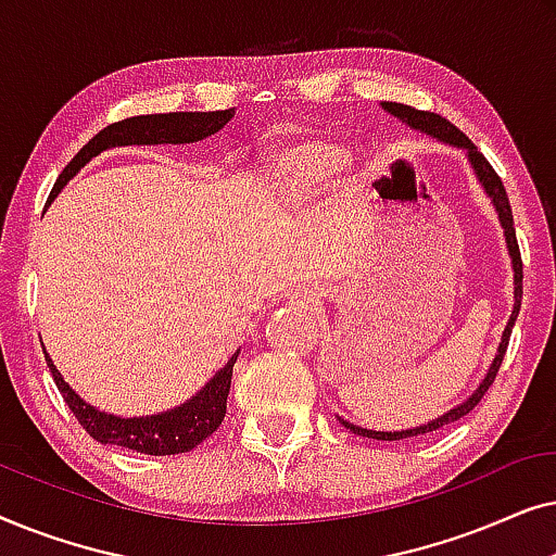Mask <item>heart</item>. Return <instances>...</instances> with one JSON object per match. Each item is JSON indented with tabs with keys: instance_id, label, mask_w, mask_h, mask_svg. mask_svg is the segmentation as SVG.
<instances>
[{
	"instance_id": "heart-1",
	"label": "heart",
	"mask_w": 556,
	"mask_h": 556,
	"mask_svg": "<svg viewBox=\"0 0 556 556\" xmlns=\"http://www.w3.org/2000/svg\"><path fill=\"white\" fill-rule=\"evenodd\" d=\"M349 151L333 141H301L265 159V179L288 197H311L339 177Z\"/></svg>"
}]
</instances>
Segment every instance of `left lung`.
I'll return each mask as SVG.
<instances>
[{
    "instance_id": "obj_1",
    "label": "left lung",
    "mask_w": 556,
    "mask_h": 556,
    "mask_svg": "<svg viewBox=\"0 0 556 556\" xmlns=\"http://www.w3.org/2000/svg\"><path fill=\"white\" fill-rule=\"evenodd\" d=\"M382 109L394 116L402 124L413 128L417 134H425L430 136V139L435 141H443L445 147H455L460 149L463 154H466L470 169H473L478 185L483 187L485 197H489L493 210H496L498 215V223L504 227V240H506V250H508V257H511V270H514V308H511V316H508L506 321V329L501 333V341H498V349H496V356H493L489 371H485L481 384L476 387L473 392L468 394L466 400L460 402V405H455L447 409V413L438 415L435 420L425 422V425H415V428H407V430H367V428H359V425L344 420V417H339V422L344 425L346 430H352L354 435H362V438H371V440H402V438H415V435H425V432H432V430H440L445 428V425H451L455 420H460L463 415H468L470 409H473L478 402L485 392H489V387L493 384V379H496V371L501 367V362H504V354H506V346H508V337H511V329L516 324V316H519V308H521V280H523V270H521V253H519V245H516V230H514V215H511V204H508V197H506V189H504V181L498 179V174L493 172V166L485 162V156L481 154L473 147V141L468 139L466 134L458 131L451 121L438 116V113H428V111H417L413 105H402V103H390V101H382L379 103Z\"/></svg>"
}]
</instances>
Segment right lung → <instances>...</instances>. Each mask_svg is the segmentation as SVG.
<instances>
[{
    "instance_id": "obj_1",
    "label": "right lung",
    "mask_w": 556,
    "mask_h": 556,
    "mask_svg": "<svg viewBox=\"0 0 556 556\" xmlns=\"http://www.w3.org/2000/svg\"><path fill=\"white\" fill-rule=\"evenodd\" d=\"M235 116V109L227 111H177V113H149V116H134L118 124L105 126L98 131L73 162L65 166L60 174L55 187L48 197V204L63 192V187L78 174L88 162H93L103 151L116 147H159V143H197L207 136H215L217 131L230 124ZM45 352V346H42ZM240 349L235 352L223 369L215 371V377L194 392L192 397L181 405L164 409L156 415H139V417H124L98 409L80 397L65 377L60 375L55 362L45 352V362L52 371L60 394L78 417V422L86 428L90 438H96L103 445H118L128 447V451L147 453V455H177L192 451L207 440L225 420L227 413V394H230L232 382V367L238 362Z\"/></svg>"
}]
</instances>
